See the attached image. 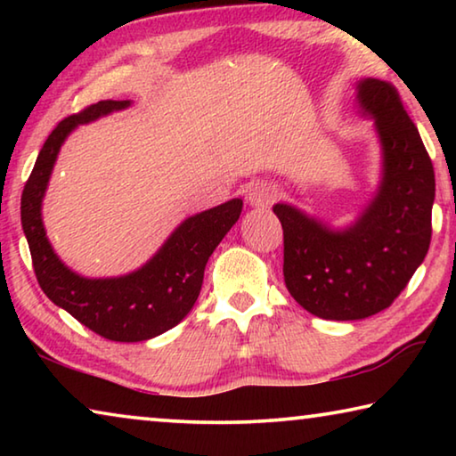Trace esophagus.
Wrapping results in <instances>:
<instances>
[{
	"label": "esophagus",
	"mask_w": 456,
	"mask_h": 456,
	"mask_svg": "<svg viewBox=\"0 0 456 456\" xmlns=\"http://www.w3.org/2000/svg\"><path fill=\"white\" fill-rule=\"evenodd\" d=\"M277 197V189L275 184L272 183H256L249 191V205L251 207H257V209H265L275 200Z\"/></svg>",
	"instance_id": "1"
}]
</instances>
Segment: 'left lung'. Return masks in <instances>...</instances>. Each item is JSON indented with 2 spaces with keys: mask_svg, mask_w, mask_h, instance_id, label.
Instances as JSON below:
<instances>
[{
  "mask_svg": "<svg viewBox=\"0 0 456 456\" xmlns=\"http://www.w3.org/2000/svg\"><path fill=\"white\" fill-rule=\"evenodd\" d=\"M362 114L382 144V181L356 223L334 231L277 203L283 277L296 302L323 320H364L390 307L427 257L435 168L390 82L358 84Z\"/></svg>",
  "mask_w": 456,
  "mask_h": 456,
  "instance_id": "left-lung-1",
  "label": "left lung"
}]
</instances>
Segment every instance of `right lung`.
<instances>
[{
    "label": "right lung",
    "mask_w": 456,
    "mask_h": 456,
    "mask_svg": "<svg viewBox=\"0 0 456 456\" xmlns=\"http://www.w3.org/2000/svg\"><path fill=\"white\" fill-rule=\"evenodd\" d=\"M126 106L130 100H102L70 114L52 130L21 192V227L37 283L53 304L106 339L142 342L175 328L195 305L207 261L237 223L243 200L231 199L184 219L157 256L133 273L88 280L70 272L53 253L42 223V199L53 163L61 142L76 126Z\"/></svg>",
    "instance_id": "right-lung-1"
}]
</instances>
